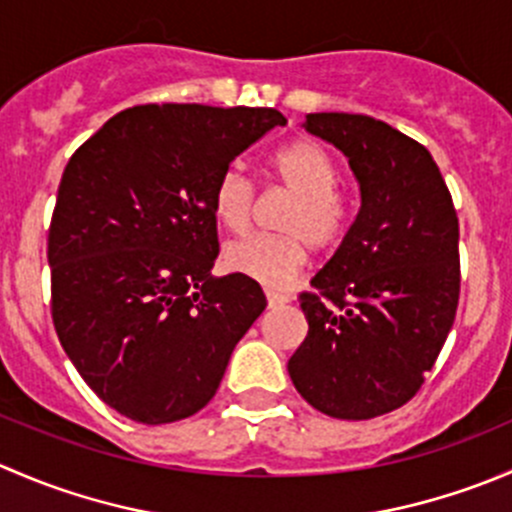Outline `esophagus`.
<instances>
[{
	"instance_id": "1",
	"label": "esophagus",
	"mask_w": 512,
	"mask_h": 512,
	"mask_svg": "<svg viewBox=\"0 0 512 512\" xmlns=\"http://www.w3.org/2000/svg\"><path fill=\"white\" fill-rule=\"evenodd\" d=\"M265 294H267V304H270V307H282V304H287V302H289L287 294L275 292V289H267Z\"/></svg>"
}]
</instances>
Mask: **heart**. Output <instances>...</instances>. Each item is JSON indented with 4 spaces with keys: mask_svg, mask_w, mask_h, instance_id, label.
I'll use <instances>...</instances> for the list:
<instances>
[{
    "mask_svg": "<svg viewBox=\"0 0 512 512\" xmlns=\"http://www.w3.org/2000/svg\"><path fill=\"white\" fill-rule=\"evenodd\" d=\"M277 185L292 193L277 227L280 235H247L223 250L227 272L260 285L280 287L304 267L309 247L329 252L342 245L354 220L352 195L339 185V165L317 141L297 138L270 158ZM255 185L237 165L220 173L213 188V215L225 230H247L255 210Z\"/></svg>",
    "mask_w": 512,
    "mask_h": 512,
    "instance_id": "obj_1",
    "label": "heart"
}]
</instances>
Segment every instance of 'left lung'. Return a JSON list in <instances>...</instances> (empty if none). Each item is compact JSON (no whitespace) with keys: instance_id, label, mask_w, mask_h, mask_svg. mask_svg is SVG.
Instances as JSON below:
<instances>
[{"instance_id":"8db88e82","label":"left lung","mask_w":512,"mask_h":512,"mask_svg":"<svg viewBox=\"0 0 512 512\" xmlns=\"http://www.w3.org/2000/svg\"><path fill=\"white\" fill-rule=\"evenodd\" d=\"M304 128L349 158L361 208L299 294L309 332L287 369L322 414L366 421L416 396L461 297L458 215L426 146L364 113H307Z\"/></svg>"}]
</instances>
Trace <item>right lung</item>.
Listing matches in <instances>:
<instances>
[{
	"label": "right lung",
	"instance_id": "1",
	"mask_svg": "<svg viewBox=\"0 0 512 512\" xmlns=\"http://www.w3.org/2000/svg\"><path fill=\"white\" fill-rule=\"evenodd\" d=\"M285 126L277 108L146 103L116 113L66 163L46 240L51 319L81 379L138 423L198 414L267 299L210 277L213 188Z\"/></svg>",
	"mask_w": 512,
	"mask_h": 512
}]
</instances>
